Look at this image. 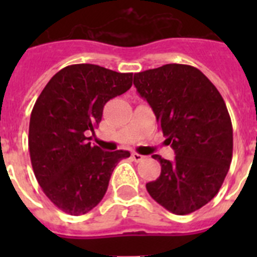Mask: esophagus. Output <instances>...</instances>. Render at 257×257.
Listing matches in <instances>:
<instances>
[{
    "label": "esophagus",
    "mask_w": 257,
    "mask_h": 257,
    "mask_svg": "<svg viewBox=\"0 0 257 257\" xmlns=\"http://www.w3.org/2000/svg\"><path fill=\"white\" fill-rule=\"evenodd\" d=\"M131 156H133V158H134V161H135V162H142V161L145 158L144 156H142V154H139V153H135V152H134Z\"/></svg>",
    "instance_id": "1"
}]
</instances>
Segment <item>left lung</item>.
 I'll return each mask as SVG.
<instances>
[{
  "label": "left lung",
  "mask_w": 257,
  "mask_h": 257,
  "mask_svg": "<svg viewBox=\"0 0 257 257\" xmlns=\"http://www.w3.org/2000/svg\"><path fill=\"white\" fill-rule=\"evenodd\" d=\"M175 160L158 154L161 175L147 184L152 198L176 215L194 212L216 196L229 171L233 127L224 99L201 70L166 64L134 74Z\"/></svg>",
  "instance_id": "obj_1"
}]
</instances>
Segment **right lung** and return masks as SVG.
Here are the masks:
<instances>
[{"label": "right lung", "mask_w": 257, "mask_h": 257, "mask_svg": "<svg viewBox=\"0 0 257 257\" xmlns=\"http://www.w3.org/2000/svg\"><path fill=\"white\" fill-rule=\"evenodd\" d=\"M133 73L95 64L59 70L36 100L29 121V154L36 179L61 211L79 216L103 199L117 163L130 152L91 145L104 105L126 92Z\"/></svg>", "instance_id": "1"}]
</instances>
